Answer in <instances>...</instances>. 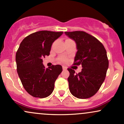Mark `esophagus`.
Segmentation results:
<instances>
[{"label":"esophagus","instance_id":"obj_1","mask_svg":"<svg viewBox=\"0 0 124 124\" xmlns=\"http://www.w3.org/2000/svg\"><path fill=\"white\" fill-rule=\"evenodd\" d=\"M62 69H63V70H66L67 69V68H66V67L63 66H62Z\"/></svg>","mask_w":124,"mask_h":124}]
</instances>
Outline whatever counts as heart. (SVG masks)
<instances>
[{"instance_id":"1","label":"heart","mask_w":124,"mask_h":124,"mask_svg":"<svg viewBox=\"0 0 124 124\" xmlns=\"http://www.w3.org/2000/svg\"><path fill=\"white\" fill-rule=\"evenodd\" d=\"M67 40H68V39H67ZM61 61H62V62H64V61H65V59L64 58H61Z\"/></svg>"}]
</instances>
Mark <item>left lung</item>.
I'll use <instances>...</instances> for the list:
<instances>
[{
  "mask_svg": "<svg viewBox=\"0 0 124 124\" xmlns=\"http://www.w3.org/2000/svg\"><path fill=\"white\" fill-rule=\"evenodd\" d=\"M75 41L77 51L74 65H82L81 72L68 68L69 90L78 99H88L98 92L105 80L108 68L106 49L97 38L84 31L65 32Z\"/></svg>",
  "mask_w": 124,
  "mask_h": 124,
  "instance_id": "1",
  "label": "left lung"
}]
</instances>
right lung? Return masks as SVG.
Listing matches in <instances>:
<instances>
[{
    "label": "right lung",
    "instance_id": "right-lung-1",
    "mask_svg": "<svg viewBox=\"0 0 124 124\" xmlns=\"http://www.w3.org/2000/svg\"><path fill=\"white\" fill-rule=\"evenodd\" d=\"M63 33L37 31L26 37L20 44L16 55L17 71L24 88L31 96L45 98L53 92L62 67L57 65L45 68L42 59L49 55L52 43Z\"/></svg>",
    "mask_w": 124,
    "mask_h": 124
}]
</instances>
